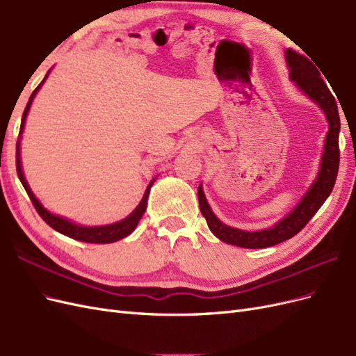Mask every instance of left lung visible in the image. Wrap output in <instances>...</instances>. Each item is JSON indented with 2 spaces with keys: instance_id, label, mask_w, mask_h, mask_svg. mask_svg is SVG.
<instances>
[{
  "instance_id": "obj_1",
  "label": "left lung",
  "mask_w": 356,
  "mask_h": 356,
  "mask_svg": "<svg viewBox=\"0 0 356 356\" xmlns=\"http://www.w3.org/2000/svg\"><path fill=\"white\" fill-rule=\"evenodd\" d=\"M285 58L286 65L289 68L291 80L296 81L298 89L321 106V110L324 111L328 122V134L324 145V153H322L319 174L314 184L310 186L306 195L297 203V207H294V209L285 218L276 222L273 227L260 232H245L222 224L212 212L207 197H204L202 186H199L197 188L200 212L204 220H207L209 230L225 243L241 248H250V250L273 246L296 236L310 221V218L314 217L318 209L324 204L327 197L331 195L339 172L340 117L337 101L330 92L324 79L321 77L318 68L306 56L300 55L296 50L288 49L285 51Z\"/></svg>"
}]
</instances>
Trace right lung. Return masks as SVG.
Instances as JSON below:
<instances>
[{
  "instance_id": "right-lung-1",
  "label": "right lung",
  "mask_w": 356,
  "mask_h": 356,
  "mask_svg": "<svg viewBox=\"0 0 356 356\" xmlns=\"http://www.w3.org/2000/svg\"><path fill=\"white\" fill-rule=\"evenodd\" d=\"M49 72H47V75H49ZM47 75L44 77V80L47 79ZM44 80H42L37 86V89L32 92V95H31V98H29V101L26 104V108H25L24 115H22V123H20L19 135H22V132H24L25 120H26V115H28V111H29V106H31L32 101H34L35 93L41 88V84L44 83ZM19 139H20V136H19ZM16 170H17V175H19L20 182H22V186L25 187L28 196H29L32 204H34V208L37 209L40 217L44 220L51 229H55L56 232L68 236V238H71V239L80 241V242H88V243H111V242L120 241V239L126 238V236L131 234L136 229L139 220H141V217H143L145 209H147V200H148V195H149V188H152L153 182H154V179L149 182L145 193H144V196H143V200L139 202V204L135 208V211L131 215H129V217H126L124 220L118 221V222H114V224L96 225V227H88V225H79V224H75V222H71L67 218L59 217V215H53L51 212H49L38 202V199L34 196V193L31 191L28 182H26L25 177H24L22 165H20V141H17V144H16Z\"/></svg>"
}]
</instances>
